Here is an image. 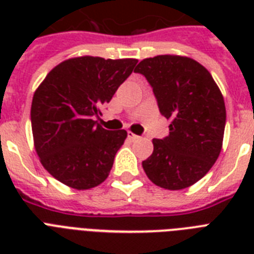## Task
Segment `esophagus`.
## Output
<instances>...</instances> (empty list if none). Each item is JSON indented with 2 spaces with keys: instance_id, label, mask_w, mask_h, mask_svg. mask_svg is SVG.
Returning a JSON list of instances; mask_svg holds the SVG:
<instances>
[{
  "instance_id": "esophagus-1",
  "label": "esophagus",
  "mask_w": 254,
  "mask_h": 254,
  "mask_svg": "<svg viewBox=\"0 0 254 254\" xmlns=\"http://www.w3.org/2000/svg\"><path fill=\"white\" fill-rule=\"evenodd\" d=\"M127 137H129V138H130V139H133V141H135V139H139V135L134 134V133H130V131H129V134H127Z\"/></svg>"
}]
</instances>
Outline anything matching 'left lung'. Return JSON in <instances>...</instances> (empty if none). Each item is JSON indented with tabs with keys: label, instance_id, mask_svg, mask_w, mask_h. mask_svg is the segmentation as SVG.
<instances>
[{
	"label": "left lung",
	"instance_id": "1",
	"mask_svg": "<svg viewBox=\"0 0 254 254\" xmlns=\"http://www.w3.org/2000/svg\"><path fill=\"white\" fill-rule=\"evenodd\" d=\"M153 87L159 112L170 120L169 135L153 139L142 162L147 178L166 190L200 181L223 147L225 104L212 75L199 62L181 55H157L135 67Z\"/></svg>",
	"mask_w": 254,
	"mask_h": 254
}]
</instances>
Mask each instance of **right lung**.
<instances>
[{
    "mask_svg": "<svg viewBox=\"0 0 254 254\" xmlns=\"http://www.w3.org/2000/svg\"><path fill=\"white\" fill-rule=\"evenodd\" d=\"M137 59L76 57L55 65L34 92L31 129L39 161L75 190L101 185L127 130H107L93 117L133 72Z\"/></svg>",
    "mask_w": 254,
    "mask_h": 254,
    "instance_id": "add662e5",
    "label": "right lung"
}]
</instances>
